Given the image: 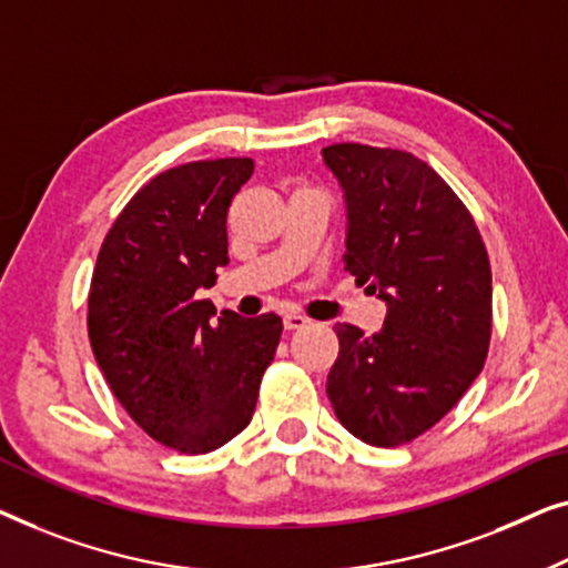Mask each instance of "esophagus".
I'll return each mask as SVG.
<instances>
[{
	"label": "esophagus",
	"instance_id": "esophagus-1",
	"mask_svg": "<svg viewBox=\"0 0 568 568\" xmlns=\"http://www.w3.org/2000/svg\"><path fill=\"white\" fill-rule=\"evenodd\" d=\"M283 324H285V329H306L311 322L306 316L295 314V311H287V314L283 316Z\"/></svg>",
	"mask_w": 568,
	"mask_h": 568
}]
</instances>
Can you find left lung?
I'll return each instance as SVG.
<instances>
[{"mask_svg":"<svg viewBox=\"0 0 568 568\" xmlns=\"http://www.w3.org/2000/svg\"><path fill=\"white\" fill-rule=\"evenodd\" d=\"M322 156L345 193V270L386 303L378 334L337 324L326 396L355 437L396 447L437 425L481 373L489 254L466 205L422 159L363 143Z\"/></svg>","mask_w":568,"mask_h":568,"instance_id":"left-lung-1","label":"left lung"}]
</instances>
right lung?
I'll return each mask as SVG.
<instances>
[{
	"label": "right lung",
	"mask_w": 568,
	"mask_h": 568,
	"mask_svg": "<svg viewBox=\"0 0 568 568\" xmlns=\"http://www.w3.org/2000/svg\"><path fill=\"white\" fill-rule=\"evenodd\" d=\"M254 162H190L149 180L108 231L87 329L94 361L143 433L180 453H211L252 422L283 322L242 318L201 287L229 265L226 213Z\"/></svg>",
	"instance_id": "obj_1"
}]
</instances>
